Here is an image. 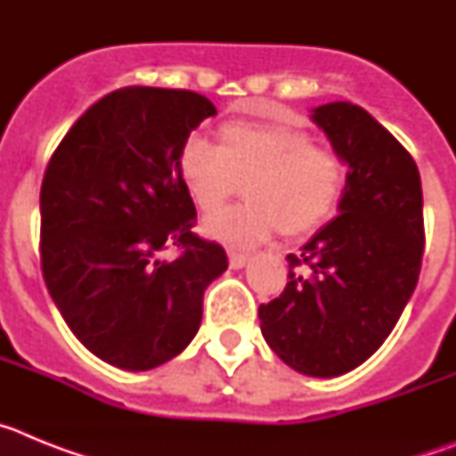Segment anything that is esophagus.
I'll return each instance as SVG.
<instances>
[{
  "label": "esophagus",
  "instance_id": "obj_1",
  "mask_svg": "<svg viewBox=\"0 0 456 456\" xmlns=\"http://www.w3.org/2000/svg\"><path fill=\"white\" fill-rule=\"evenodd\" d=\"M248 260L251 257L247 256V253H237V251H228V263H231L232 269H241V267H247Z\"/></svg>",
  "mask_w": 456,
  "mask_h": 456
}]
</instances>
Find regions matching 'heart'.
<instances>
[{
    "mask_svg": "<svg viewBox=\"0 0 456 456\" xmlns=\"http://www.w3.org/2000/svg\"><path fill=\"white\" fill-rule=\"evenodd\" d=\"M178 175L193 205L209 215L248 183L247 204L209 216V240L251 248L273 232L301 237L317 231L340 203L347 167L301 127L273 120H231L219 127V148L187 139Z\"/></svg>",
    "mask_w": 456,
    "mask_h": 456,
    "instance_id": "1",
    "label": "heart"
}]
</instances>
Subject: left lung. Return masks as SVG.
Here are the masks:
<instances>
[{
	"instance_id": "obj_1",
	"label": "left lung",
	"mask_w": 456,
	"mask_h": 456,
	"mask_svg": "<svg viewBox=\"0 0 456 456\" xmlns=\"http://www.w3.org/2000/svg\"><path fill=\"white\" fill-rule=\"evenodd\" d=\"M310 118L347 164L338 216L289 253L288 285L260 305L276 356L308 377H340L368 361L418 285L425 248L413 157L363 107L329 102Z\"/></svg>"
}]
</instances>
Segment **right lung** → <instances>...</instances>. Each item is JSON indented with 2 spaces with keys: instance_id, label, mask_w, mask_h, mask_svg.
I'll return each instance as SVG.
<instances>
[{
  "instance_id": "obj_1",
  "label": "right lung",
  "mask_w": 456,
  "mask_h": 456,
  "mask_svg": "<svg viewBox=\"0 0 456 456\" xmlns=\"http://www.w3.org/2000/svg\"><path fill=\"white\" fill-rule=\"evenodd\" d=\"M205 95L127 86L72 125L40 187V267L70 331L120 370H152L199 333L203 294L228 269L224 247L191 232L196 208L178 152ZM181 248L168 261L167 248Z\"/></svg>"
}]
</instances>
